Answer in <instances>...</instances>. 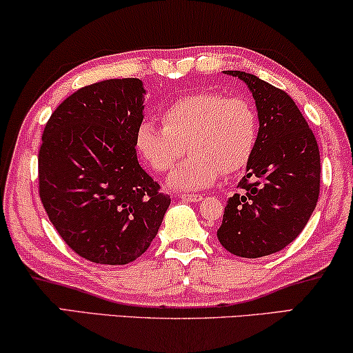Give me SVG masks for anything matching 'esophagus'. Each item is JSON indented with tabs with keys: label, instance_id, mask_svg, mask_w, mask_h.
I'll return each mask as SVG.
<instances>
[{
	"label": "esophagus",
	"instance_id": "obj_1",
	"mask_svg": "<svg viewBox=\"0 0 353 353\" xmlns=\"http://www.w3.org/2000/svg\"><path fill=\"white\" fill-rule=\"evenodd\" d=\"M181 198L183 201L198 203V201L203 200V195H200V193H183V195H181Z\"/></svg>",
	"mask_w": 353,
	"mask_h": 353
}]
</instances>
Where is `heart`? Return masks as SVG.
Masks as SVG:
<instances>
[{
  "label": "heart",
  "mask_w": 353,
  "mask_h": 353,
  "mask_svg": "<svg viewBox=\"0 0 353 353\" xmlns=\"http://www.w3.org/2000/svg\"><path fill=\"white\" fill-rule=\"evenodd\" d=\"M163 125L145 120L137 128L136 148L155 172H166L183 155H192L168 179V185L196 190L222 172L246 168L259 141V113L246 97L196 91L176 99L161 113Z\"/></svg>",
  "instance_id": "1"
}]
</instances>
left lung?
I'll return each mask as SVG.
<instances>
[{
  "label": "left lung",
  "instance_id": "1",
  "mask_svg": "<svg viewBox=\"0 0 353 353\" xmlns=\"http://www.w3.org/2000/svg\"><path fill=\"white\" fill-rule=\"evenodd\" d=\"M251 89L259 113V141L248 172L227 201L221 245L256 259L281 251L304 230L320 195V150L294 101L245 72H225Z\"/></svg>",
  "mask_w": 353,
  "mask_h": 353
}]
</instances>
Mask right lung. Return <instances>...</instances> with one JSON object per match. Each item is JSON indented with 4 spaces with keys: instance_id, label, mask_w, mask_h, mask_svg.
I'll return each instance as SVG.
<instances>
[{
    "instance_id": "add662e5",
    "label": "right lung",
    "mask_w": 353,
    "mask_h": 353,
    "mask_svg": "<svg viewBox=\"0 0 353 353\" xmlns=\"http://www.w3.org/2000/svg\"><path fill=\"white\" fill-rule=\"evenodd\" d=\"M143 92L137 78L89 84L52 112L43 131L39 198L62 240L96 264L141 257L171 203L137 161Z\"/></svg>"
}]
</instances>
